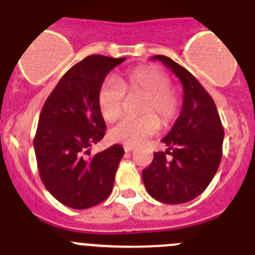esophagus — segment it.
Here are the masks:
<instances>
[{"label": "esophagus", "mask_w": 255, "mask_h": 255, "mask_svg": "<svg viewBox=\"0 0 255 255\" xmlns=\"http://www.w3.org/2000/svg\"><path fill=\"white\" fill-rule=\"evenodd\" d=\"M124 149H125V152H131V150H134V147L132 145H124Z\"/></svg>", "instance_id": "obj_1"}]
</instances>
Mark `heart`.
<instances>
[{"instance_id":"heart-1","label":"heart","mask_w":255,"mask_h":255,"mask_svg":"<svg viewBox=\"0 0 255 255\" xmlns=\"http://www.w3.org/2000/svg\"><path fill=\"white\" fill-rule=\"evenodd\" d=\"M168 75L157 66H139L130 70L119 82L107 79L98 92V107L106 121L117 120L123 114L125 93L143 94L141 116L128 117L115 125L110 138L126 145H136L154 134L159 123L168 125L179 114L180 100L171 87Z\"/></svg>"}]
</instances>
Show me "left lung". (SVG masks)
Returning <instances> with one entry per match:
<instances>
[{"mask_svg": "<svg viewBox=\"0 0 255 255\" xmlns=\"http://www.w3.org/2000/svg\"><path fill=\"white\" fill-rule=\"evenodd\" d=\"M152 58L161 61L180 79L184 101L172 129L162 139L167 150L154 153L152 163L141 173L143 181L158 202L186 203L202 194L215 177L222 158L225 131L215 102L195 76L166 56Z\"/></svg>", "mask_w": 255, "mask_h": 255, "instance_id": "1", "label": "left lung"}]
</instances>
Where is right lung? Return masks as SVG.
I'll return each instance as SVG.
<instances>
[{
	"label": "right lung",
	"instance_id": "obj_1",
	"mask_svg": "<svg viewBox=\"0 0 255 255\" xmlns=\"http://www.w3.org/2000/svg\"><path fill=\"white\" fill-rule=\"evenodd\" d=\"M125 61L107 56L85 57L60 79L44 103L34 150L42 182L60 203L87 209L111 194L124 148L115 144L91 155L102 140L106 123L98 107V92L107 74Z\"/></svg>",
	"mask_w": 255,
	"mask_h": 255
}]
</instances>
